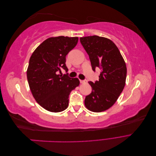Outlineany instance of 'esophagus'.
Segmentation results:
<instances>
[{
	"label": "esophagus",
	"instance_id": "esophagus-1",
	"mask_svg": "<svg viewBox=\"0 0 156 156\" xmlns=\"http://www.w3.org/2000/svg\"><path fill=\"white\" fill-rule=\"evenodd\" d=\"M87 81L86 79H84V80H80V83H87Z\"/></svg>",
	"mask_w": 156,
	"mask_h": 156
}]
</instances>
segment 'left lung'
<instances>
[{
	"label": "left lung",
	"instance_id": "obj_1",
	"mask_svg": "<svg viewBox=\"0 0 156 156\" xmlns=\"http://www.w3.org/2000/svg\"><path fill=\"white\" fill-rule=\"evenodd\" d=\"M80 41L87 51L92 68H100L99 80L88 83L92 92L87 96L84 105L88 110L99 112L115 104L124 88L127 68L116 45L106 37L91 36L81 37Z\"/></svg>",
	"mask_w": 156,
	"mask_h": 156
}]
</instances>
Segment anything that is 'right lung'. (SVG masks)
Returning a JSON list of instances; mask_svg holds the SVG:
<instances>
[{
	"instance_id": "right-lung-1",
	"label": "right lung",
	"mask_w": 156,
	"mask_h": 156,
	"mask_svg": "<svg viewBox=\"0 0 156 156\" xmlns=\"http://www.w3.org/2000/svg\"><path fill=\"white\" fill-rule=\"evenodd\" d=\"M77 42V37H49L30 58L27 75L31 92L37 103L50 112L67 108L70 92L79 85L77 78H71L68 73L58 75L62 69L68 72L66 56Z\"/></svg>"
}]
</instances>
